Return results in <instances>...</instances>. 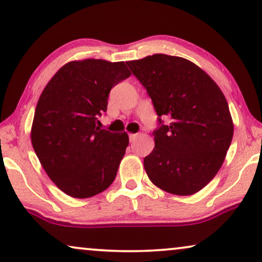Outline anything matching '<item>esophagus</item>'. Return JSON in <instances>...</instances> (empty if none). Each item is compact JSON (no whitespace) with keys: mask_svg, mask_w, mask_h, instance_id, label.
I'll use <instances>...</instances> for the list:
<instances>
[{"mask_svg":"<svg viewBox=\"0 0 262 262\" xmlns=\"http://www.w3.org/2000/svg\"><path fill=\"white\" fill-rule=\"evenodd\" d=\"M128 137H130V142H134V140L136 139V137H137V135H136V134H130V136H128Z\"/></svg>","mask_w":262,"mask_h":262,"instance_id":"34e87169","label":"esophagus"}]
</instances>
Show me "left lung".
Masks as SVG:
<instances>
[{"label":"left lung","mask_w":262,"mask_h":262,"mask_svg":"<svg viewBox=\"0 0 262 262\" xmlns=\"http://www.w3.org/2000/svg\"><path fill=\"white\" fill-rule=\"evenodd\" d=\"M126 63L157 115L171 120L152 134L155 147L144 158L147 176L170 194H196L219 172L232 143L225 94L202 68L181 56L154 54Z\"/></svg>","instance_id":"obj_1"}]
</instances>
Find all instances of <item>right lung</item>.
<instances>
[{
    "mask_svg": "<svg viewBox=\"0 0 262 262\" xmlns=\"http://www.w3.org/2000/svg\"><path fill=\"white\" fill-rule=\"evenodd\" d=\"M130 75L124 61L75 60L41 93L30 139L48 177L66 195L87 199L115 181L128 136L103 130L98 116L107 110L112 87Z\"/></svg>",
    "mask_w": 262,
    "mask_h": 262,
    "instance_id": "obj_1",
    "label": "right lung"
}]
</instances>
